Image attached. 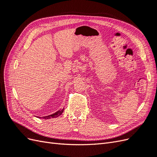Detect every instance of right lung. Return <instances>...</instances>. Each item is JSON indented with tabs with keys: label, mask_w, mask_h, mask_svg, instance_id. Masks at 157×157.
Segmentation results:
<instances>
[{
	"label": "right lung",
	"mask_w": 157,
	"mask_h": 157,
	"mask_svg": "<svg viewBox=\"0 0 157 157\" xmlns=\"http://www.w3.org/2000/svg\"><path fill=\"white\" fill-rule=\"evenodd\" d=\"M63 111H64V108L61 109L60 110H59V111H58L57 112L54 113V114H52V115H48V116L39 117V118H43V119H50V118H56V117H59V115H61V114L63 113Z\"/></svg>",
	"instance_id": "1"
}]
</instances>
